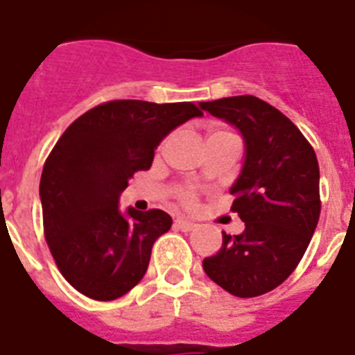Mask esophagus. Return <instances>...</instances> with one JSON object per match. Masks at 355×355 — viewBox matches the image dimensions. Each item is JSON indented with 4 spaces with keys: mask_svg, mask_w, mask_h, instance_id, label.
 <instances>
[{
    "mask_svg": "<svg viewBox=\"0 0 355 355\" xmlns=\"http://www.w3.org/2000/svg\"><path fill=\"white\" fill-rule=\"evenodd\" d=\"M175 227L180 229V231H193L196 227V223L187 218H177L175 220Z\"/></svg>",
    "mask_w": 355,
    "mask_h": 355,
    "instance_id": "esophagus-1",
    "label": "esophagus"
}]
</instances>
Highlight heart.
<instances>
[{"label":"heart","mask_w":355,"mask_h":355,"mask_svg":"<svg viewBox=\"0 0 355 355\" xmlns=\"http://www.w3.org/2000/svg\"><path fill=\"white\" fill-rule=\"evenodd\" d=\"M184 200H186V202H193V195H191V193H186V195H184Z\"/></svg>","instance_id":"1"}]
</instances>
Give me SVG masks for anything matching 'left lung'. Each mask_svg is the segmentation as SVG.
<instances>
[{"instance_id":"left-lung-1","label":"left lung","mask_w":355,"mask_h":355,"mask_svg":"<svg viewBox=\"0 0 355 355\" xmlns=\"http://www.w3.org/2000/svg\"><path fill=\"white\" fill-rule=\"evenodd\" d=\"M240 132L242 171L231 186V209L245 223L222 233V247L204 260L205 274L238 297L269 293L293 274L320 220V166L303 133L284 113L252 95L198 103Z\"/></svg>"}]
</instances>
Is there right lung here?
Returning a JSON list of instances; mask_svg holds the SVG:
<instances>
[{"label":"right lung","mask_w":355,"mask_h":355,"mask_svg":"<svg viewBox=\"0 0 355 355\" xmlns=\"http://www.w3.org/2000/svg\"><path fill=\"white\" fill-rule=\"evenodd\" d=\"M202 112L191 103L112 101L71 122L44 162L40 184L44 238L68 284L97 302L130 293L144 278L171 216L121 211L135 171L150 169L157 146Z\"/></svg>","instance_id":"1"}]
</instances>
